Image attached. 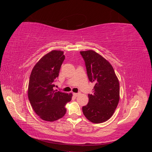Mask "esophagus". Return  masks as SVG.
Segmentation results:
<instances>
[{
  "label": "esophagus",
  "instance_id": "esophagus-1",
  "mask_svg": "<svg viewBox=\"0 0 152 152\" xmlns=\"http://www.w3.org/2000/svg\"><path fill=\"white\" fill-rule=\"evenodd\" d=\"M73 95H74L75 96H77L78 95H79V93H73Z\"/></svg>",
  "mask_w": 152,
  "mask_h": 152
}]
</instances>
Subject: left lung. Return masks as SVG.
<instances>
[{"label":"left lung","mask_w":152,"mask_h":152,"mask_svg":"<svg viewBox=\"0 0 152 152\" xmlns=\"http://www.w3.org/2000/svg\"><path fill=\"white\" fill-rule=\"evenodd\" d=\"M80 53L85 61L88 79L95 84L93 93L88 94L89 102L82 107V112L92 122H104L112 116L118 105V80L111 64L101 55L93 50Z\"/></svg>","instance_id":"1"}]
</instances>
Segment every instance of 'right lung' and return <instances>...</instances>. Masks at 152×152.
I'll return each mask as SVG.
<instances>
[{
    "instance_id": "add662e5",
    "label": "right lung",
    "mask_w": 152,
    "mask_h": 152,
    "mask_svg": "<svg viewBox=\"0 0 152 152\" xmlns=\"http://www.w3.org/2000/svg\"><path fill=\"white\" fill-rule=\"evenodd\" d=\"M63 53L54 50L45 54L34 66L30 77L28 99L36 114L45 121L62 118L66 112V104L72 99V93L54 89L65 58Z\"/></svg>"
}]
</instances>
